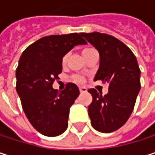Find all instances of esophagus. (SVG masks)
<instances>
[{
  "label": "esophagus",
  "mask_w": 155,
  "mask_h": 155,
  "mask_svg": "<svg viewBox=\"0 0 155 155\" xmlns=\"http://www.w3.org/2000/svg\"><path fill=\"white\" fill-rule=\"evenodd\" d=\"M79 90H80V92L81 93H83V92H86L87 91V89L85 87H79Z\"/></svg>",
  "instance_id": "obj_1"
}]
</instances>
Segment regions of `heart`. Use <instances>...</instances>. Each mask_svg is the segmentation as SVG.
<instances>
[{
	"label": "heart",
	"instance_id": "obj_1",
	"mask_svg": "<svg viewBox=\"0 0 155 155\" xmlns=\"http://www.w3.org/2000/svg\"><path fill=\"white\" fill-rule=\"evenodd\" d=\"M91 50H92V48H84V49L82 50V55L85 54L86 53L90 52ZM67 60H68V54H64V55L63 56V58H62V64L64 65V64L67 63ZM71 80H72L74 82H76V83H82V82L84 81V78H83V76H81V75H80V74H74V75H72Z\"/></svg>",
	"mask_w": 155,
	"mask_h": 155
}]
</instances>
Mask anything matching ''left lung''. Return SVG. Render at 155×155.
Masks as SVG:
<instances>
[{"instance_id": "obj_1", "label": "left lung", "mask_w": 155, "mask_h": 155, "mask_svg": "<svg viewBox=\"0 0 155 155\" xmlns=\"http://www.w3.org/2000/svg\"><path fill=\"white\" fill-rule=\"evenodd\" d=\"M81 36L100 53V68L94 81L108 83V92L102 95L95 89L88 91L92 102L88 113L93 128L111 133L129 118L141 88L137 60L130 48L113 36L92 32Z\"/></svg>"}]
</instances>
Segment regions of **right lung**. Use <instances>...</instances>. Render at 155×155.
Masks as SVG:
<instances>
[{
    "instance_id": "add662e5",
    "label": "right lung",
    "mask_w": 155,
    "mask_h": 155,
    "mask_svg": "<svg viewBox=\"0 0 155 155\" xmlns=\"http://www.w3.org/2000/svg\"><path fill=\"white\" fill-rule=\"evenodd\" d=\"M81 33L51 35L27 47L16 69V91L33 127L47 137L63 134L68 127L71 106L80 94L69 82L59 92L52 85L62 73V58L74 46L85 45Z\"/></svg>"
}]
</instances>
